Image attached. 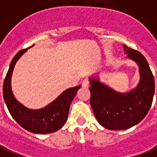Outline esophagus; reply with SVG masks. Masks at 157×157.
<instances>
[{
    "instance_id": "34e87169",
    "label": "esophagus",
    "mask_w": 157,
    "mask_h": 157,
    "mask_svg": "<svg viewBox=\"0 0 157 157\" xmlns=\"http://www.w3.org/2000/svg\"><path fill=\"white\" fill-rule=\"evenodd\" d=\"M82 86L83 87H87L89 86V80L88 79H84L83 82H82Z\"/></svg>"
}]
</instances>
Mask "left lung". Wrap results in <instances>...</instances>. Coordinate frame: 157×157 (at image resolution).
<instances>
[{
  "mask_svg": "<svg viewBox=\"0 0 157 157\" xmlns=\"http://www.w3.org/2000/svg\"><path fill=\"white\" fill-rule=\"evenodd\" d=\"M127 57L139 65L140 81L138 86L127 93L115 92L97 78L90 79V103L97 120L104 128L121 130L131 128L145 118L151 107L155 80L145 56L124 45Z\"/></svg>",
  "mask_w": 157,
  "mask_h": 157,
  "instance_id": "obj_1",
  "label": "left lung"
}]
</instances>
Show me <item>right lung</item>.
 <instances>
[{"instance_id":"add662e5","label":"right lung","mask_w":157,"mask_h":157,"mask_svg":"<svg viewBox=\"0 0 157 157\" xmlns=\"http://www.w3.org/2000/svg\"><path fill=\"white\" fill-rule=\"evenodd\" d=\"M27 49L20 50L12 59L3 83V98L12 118L26 130L34 134L53 133L62 128L65 124L71 103L81 86L65 90L54 102L44 109L32 110L25 108L16 100L12 94L11 77L16 62Z\"/></svg>"}]
</instances>
